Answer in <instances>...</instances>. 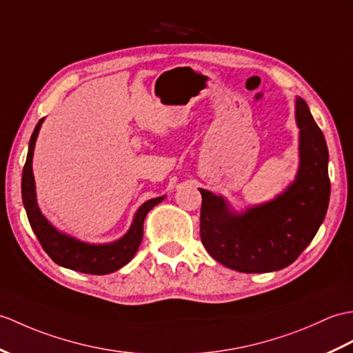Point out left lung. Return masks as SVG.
<instances>
[{
    "label": "left lung",
    "instance_id": "8db88e82",
    "mask_svg": "<svg viewBox=\"0 0 353 353\" xmlns=\"http://www.w3.org/2000/svg\"><path fill=\"white\" fill-rule=\"evenodd\" d=\"M299 168L288 190L274 200L234 212L224 196L200 190V236L221 265L263 274L292 265L313 241L330 204L327 147L307 102L296 97Z\"/></svg>",
    "mask_w": 353,
    "mask_h": 353
}]
</instances>
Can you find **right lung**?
Here are the masks:
<instances>
[{"label": "right lung", "mask_w": 353, "mask_h": 353, "mask_svg": "<svg viewBox=\"0 0 353 353\" xmlns=\"http://www.w3.org/2000/svg\"><path fill=\"white\" fill-rule=\"evenodd\" d=\"M42 123L43 119L39 120L34 132H32L30 138L27 161L22 171V201L23 208L27 210L32 232L37 236L40 245H42L48 256L57 265L92 275H105L114 272V270H119L134 259L137 250L139 248V243L143 241V224L145 215L165 196H157V199H152L141 204V208L137 210L128 233L116 242L87 243L59 232L42 215L36 200V185L31 163L36 139L40 128H42Z\"/></svg>", "instance_id": "obj_1"}]
</instances>
